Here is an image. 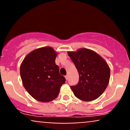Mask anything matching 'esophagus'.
<instances>
[{
    "label": "esophagus",
    "instance_id": "obj_1",
    "mask_svg": "<svg viewBox=\"0 0 130 130\" xmlns=\"http://www.w3.org/2000/svg\"><path fill=\"white\" fill-rule=\"evenodd\" d=\"M65 79H66L67 80H68V75H66V76H65Z\"/></svg>",
    "mask_w": 130,
    "mask_h": 130
}]
</instances>
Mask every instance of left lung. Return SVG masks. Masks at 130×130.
<instances>
[{
  "mask_svg": "<svg viewBox=\"0 0 130 130\" xmlns=\"http://www.w3.org/2000/svg\"><path fill=\"white\" fill-rule=\"evenodd\" d=\"M79 76L77 85L71 86L74 95L85 101L98 98L106 90L110 79V68L107 62L93 51L80 48L68 51Z\"/></svg>",
  "mask_w": 130,
  "mask_h": 130,
  "instance_id": "obj_1",
  "label": "left lung"
}]
</instances>
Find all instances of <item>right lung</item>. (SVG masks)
Returning <instances> with one entry per match:
<instances>
[{"instance_id":"add662e5","label":"right lung","mask_w":130,"mask_h":130,"mask_svg":"<svg viewBox=\"0 0 130 130\" xmlns=\"http://www.w3.org/2000/svg\"><path fill=\"white\" fill-rule=\"evenodd\" d=\"M57 54L50 46L40 47L26 56L20 67L22 84L34 99L47 103L56 99L65 78L55 60Z\"/></svg>"}]
</instances>
